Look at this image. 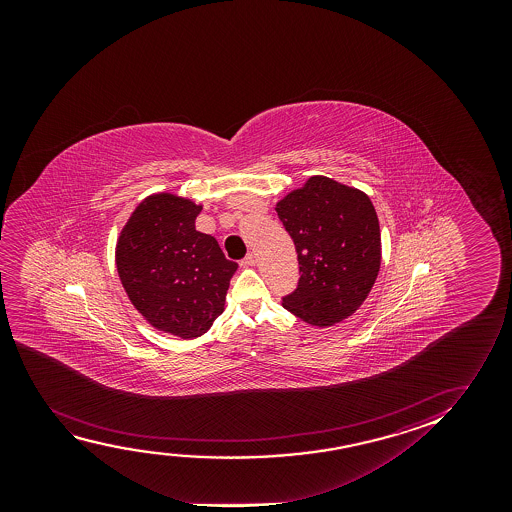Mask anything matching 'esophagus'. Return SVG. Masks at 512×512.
Instances as JSON below:
<instances>
[{"instance_id": "1", "label": "esophagus", "mask_w": 512, "mask_h": 512, "mask_svg": "<svg viewBox=\"0 0 512 512\" xmlns=\"http://www.w3.org/2000/svg\"><path fill=\"white\" fill-rule=\"evenodd\" d=\"M239 266L241 267H252L255 266V253H248L245 259L239 262Z\"/></svg>"}]
</instances>
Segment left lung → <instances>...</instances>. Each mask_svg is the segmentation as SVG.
<instances>
[{
  "instance_id": "1",
  "label": "left lung",
  "mask_w": 512,
  "mask_h": 512,
  "mask_svg": "<svg viewBox=\"0 0 512 512\" xmlns=\"http://www.w3.org/2000/svg\"><path fill=\"white\" fill-rule=\"evenodd\" d=\"M276 213L294 239L301 273L283 308L316 327L353 315L381 266L379 220L369 196L327 176H311L276 204Z\"/></svg>"
}]
</instances>
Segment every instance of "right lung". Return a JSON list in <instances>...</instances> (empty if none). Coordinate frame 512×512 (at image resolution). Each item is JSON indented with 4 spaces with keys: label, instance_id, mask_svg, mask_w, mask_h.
I'll return each mask as SVG.
<instances>
[{
    "label": "right lung",
    "instance_id": "obj_1",
    "mask_svg": "<svg viewBox=\"0 0 512 512\" xmlns=\"http://www.w3.org/2000/svg\"><path fill=\"white\" fill-rule=\"evenodd\" d=\"M203 210L175 194L138 204L120 232L115 264L129 301L155 329L182 339L208 332L224 313L238 264L217 239L196 231Z\"/></svg>",
    "mask_w": 512,
    "mask_h": 512
}]
</instances>
